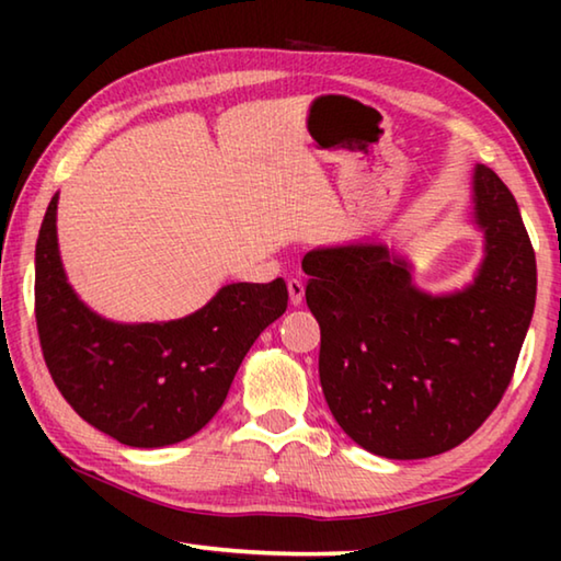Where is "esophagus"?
<instances>
[{
  "instance_id": "obj_1",
  "label": "esophagus",
  "mask_w": 561,
  "mask_h": 561,
  "mask_svg": "<svg viewBox=\"0 0 561 561\" xmlns=\"http://www.w3.org/2000/svg\"><path fill=\"white\" fill-rule=\"evenodd\" d=\"M287 289H289L291 307H299V304L304 301V284L299 279H289L287 282Z\"/></svg>"
}]
</instances>
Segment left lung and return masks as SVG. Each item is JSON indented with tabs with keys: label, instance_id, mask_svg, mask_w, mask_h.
Here are the masks:
<instances>
[{
	"label": "left lung",
	"instance_id": "1",
	"mask_svg": "<svg viewBox=\"0 0 561 561\" xmlns=\"http://www.w3.org/2000/svg\"><path fill=\"white\" fill-rule=\"evenodd\" d=\"M472 220L485 257L468 287L440 297L417 289L411 262L386 244L321 247L301 260L329 411L381 458H431L468 440L515 374L537 262L515 197L485 165L472 173Z\"/></svg>",
	"mask_w": 561,
	"mask_h": 561
}]
</instances>
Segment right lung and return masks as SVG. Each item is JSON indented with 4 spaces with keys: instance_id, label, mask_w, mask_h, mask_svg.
<instances>
[{
    "instance_id": "obj_1",
    "label": "right lung",
    "mask_w": 561,
    "mask_h": 561,
    "mask_svg": "<svg viewBox=\"0 0 561 561\" xmlns=\"http://www.w3.org/2000/svg\"><path fill=\"white\" fill-rule=\"evenodd\" d=\"M56 205L36 240V329L46 368L93 428L130 448H163L195 435L220 411L247 351L287 311V284H227L195 314L118 324L83 304L59 257Z\"/></svg>"
}]
</instances>
